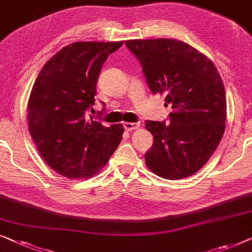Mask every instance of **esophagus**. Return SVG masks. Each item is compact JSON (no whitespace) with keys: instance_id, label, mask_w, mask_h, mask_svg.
<instances>
[{"instance_id":"1","label":"esophagus","mask_w":252,"mask_h":252,"mask_svg":"<svg viewBox=\"0 0 252 252\" xmlns=\"http://www.w3.org/2000/svg\"><path fill=\"white\" fill-rule=\"evenodd\" d=\"M140 127V124L137 123H124V128L126 130H134Z\"/></svg>"}]
</instances>
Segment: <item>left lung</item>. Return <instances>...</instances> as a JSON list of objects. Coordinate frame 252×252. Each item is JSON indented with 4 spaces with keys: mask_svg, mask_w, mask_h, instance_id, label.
<instances>
[{
    "mask_svg": "<svg viewBox=\"0 0 252 252\" xmlns=\"http://www.w3.org/2000/svg\"><path fill=\"white\" fill-rule=\"evenodd\" d=\"M149 87L171 104L170 123L147 122L153 135L144 155L152 173L167 180L191 176L206 165L223 137L226 96L213 61L188 43L171 38L129 39Z\"/></svg>",
    "mask_w": 252,
    "mask_h": 252,
    "instance_id": "8db88e82",
    "label": "left lung"
}]
</instances>
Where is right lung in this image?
I'll return each instance as SVG.
<instances>
[{
	"instance_id": "add662e5",
	"label": "right lung",
	"mask_w": 252,
	"mask_h": 252,
	"mask_svg": "<svg viewBox=\"0 0 252 252\" xmlns=\"http://www.w3.org/2000/svg\"><path fill=\"white\" fill-rule=\"evenodd\" d=\"M122 42H75L43 65L27 104L29 134L42 158L70 180H87L107 165L124 126L87 118L102 64Z\"/></svg>"
}]
</instances>
